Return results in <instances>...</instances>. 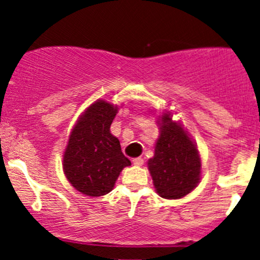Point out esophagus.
Segmentation results:
<instances>
[{
    "label": "esophagus",
    "mask_w": 260,
    "mask_h": 260,
    "mask_svg": "<svg viewBox=\"0 0 260 260\" xmlns=\"http://www.w3.org/2000/svg\"><path fill=\"white\" fill-rule=\"evenodd\" d=\"M133 164L136 166H142L144 164V160H143V157H136V159H133Z\"/></svg>",
    "instance_id": "1"
}]
</instances>
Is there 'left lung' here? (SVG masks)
<instances>
[{"mask_svg": "<svg viewBox=\"0 0 260 260\" xmlns=\"http://www.w3.org/2000/svg\"><path fill=\"white\" fill-rule=\"evenodd\" d=\"M148 168L156 192L165 199H180L192 192L201 178V157L194 143L171 113L160 117V136Z\"/></svg>", "mask_w": 260, "mask_h": 260, "instance_id": "8db88e82", "label": "left lung"}]
</instances>
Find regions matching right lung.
Segmentation results:
<instances>
[{
	"instance_id": "add662e5",
	"label": "right lung",
	"mask_w": 260,
	"mask_h": 260,
	"mask_svg": "<svg viewBox=\"0 0 260 260\" xmlns=\"http://www.w3.org/2000/svg\"><path fill=\"white\" fill-rule=\"evenodd\" d=\"M118 107L98 100L86 109L74 126L63 155V171L70 183L90 197L111 192L123 168L131 161L121 150L120 140L110 132Z\"/></svg>"
}]
</instances>
